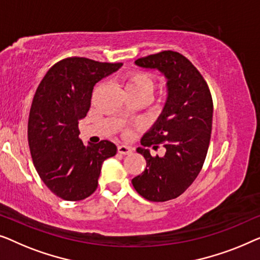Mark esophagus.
Here are the masks:
<instances>
[{
    "mask_svg": "<svg viewBox=\"0 0 260 260\" xmlns=\"http://www.w3.org/2000/svg\"><path fill=\"white\" fill-rule=\"evenodd\" d=\"M118 152L120 154H123V155H128L131 154L132 152H133V149L129 146H126V145H119L118 146Z\"/></svg>",
    "mask_w": 260,
    "mask_h": 260,
    "instance_id": "obj_1",
    "label": "esophagus"
}]
</instances>
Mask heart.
Instances as JSON below:
<instances>
[{
	"instance_id": "1",
	"label": "heart",
	"mask_w": 260,
	"mask_h": 260,
	"mask_svg": "<svg viewBox=\"0 0 260 260\" xmlns=\"http://www.w3.org/2000/svg\"><path fill=\"white\" fill-rule=\"evenodd\" d=\"M126 88L128 92H140L149 95L154 88V81L148 73L133 71L126 75Z\"/></svg>"
}]
</instances>
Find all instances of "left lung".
<instances>
[{
  "label": "left lung",
  "instance_id": "obj_1",
  "mask_svg": "<svg viewBox=\"0 0 260 260\" xmlns=\"http://www.w3.org/2000/svg\"><path fill=\"white\" fill-rule=\"evenodd\" d=\"M144 68H156L167 78L168 98L162 115L141 139L142 146L158 148L162 158L138 148L146 168L132 179L135 191L149 202L162 203L181 196L198 177L211 140L213 100L204 76L182 54L173 50L138 58Z\"/></svg>",
  "mask_w": 260,
  "mask_h": 260
}]
</instances>
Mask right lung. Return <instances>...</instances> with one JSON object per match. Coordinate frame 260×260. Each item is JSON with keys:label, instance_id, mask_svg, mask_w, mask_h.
Returning <instances> with one entry per match:
<instances>
[{"label": "right lung", "instance_id": "right-lung-1", "mask_svg": "<svg viewBox=\"0 0 260 260\" xmlns=\"http://www.w3.org/2000/svg\"><path fill=\"white\" fill-rule=\"evenodd\" d=\"M121 66L66 57L36 89L28 120L29 149L41 180L58 198L78 202L92 196L102 162L116 154V146L108 140L83 145L79 120L89 111L95 83Z\"/></svg>", "mask_w": 260, "mask_h": 260}]
</instances>
